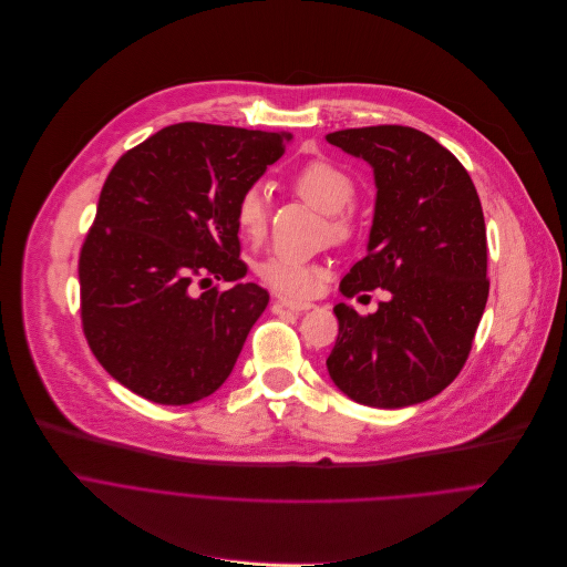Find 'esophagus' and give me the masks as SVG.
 Masks as SVG:
<instances>
[{
  "mask_svg": "<svg viewBox=\"0 0 567 567\" xmlns=\"http://www.w3.org/2000/svg\"><path fill=\"white\" fill-rule=\"evenodd\" d=\"M277 303H281L290 312H306V310L315 308V303H310V301H295V299H279Z\"/></svg>",
  "mask_w": 567,
  "mask_h": 567,
  "instance_id": "1",
  "label": "esophagus"
}]
</instances>
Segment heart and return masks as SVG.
I'll return each instance as SVG.
<instances>
[{
  "mask_svg": "<svg viewBox=\"0 0 567 567\" xmlns=\"http://www.w3.org/2000/svg\"><path fill=\"white\" fill-rule=\"evenodd\" d=\"M292 185L303 200L326 214H332L330 233L334 237L351 235V218L344 214V209L353 203L358 189L353 176L342 165H337L330 158H312L295 174ZM235 220L241 237L248 241L264 239L268 230V194L264 185H250L241 192L235 205ZM255 270L268 288L286 297L312 295L321 275L319 266L315 264L279 255L261 259Z\"/></svg>",
  "mask_w": 567,
  "mask_h": 567,
  "instance_id": "obj_1",
  "label": "heart"
}]
</instances>
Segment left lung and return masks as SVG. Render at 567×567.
Here are the masks:
<instances>
[{
    "label": "left lung",
    "mask_w": 567,
    "mask_h": 567,
    "mask_svg": "<svg viewBox=\"0 0 567 567\" xmlns=\"http://www.w3.org/2000/svg\"><path fill=\"white\" fill-rule=\"evenodd\" d=\"M373 169L375 209L367 257L339 284L347 297L384 288L362 317L332 310L339 334L326 367L334 386L375 409L431 400L467 362L485 312L487 235L481 198L461 161L431 136L400 125L328 134Z\"/></svg>",
    "instance_id": "1"
}]
</instances>
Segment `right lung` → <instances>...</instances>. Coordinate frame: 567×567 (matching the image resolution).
Masks as SVG:
<instances>
[{
  "label": "right lung",
  "instance_id": "right-lung-1",
  "mask_svg": "<svg viewBox=\"0 0 567 567\" xmlns=\"http://www.w3.org/2000/svg\"><path fill=\"white\" fill-rule=\"evenodd\" d=\"M290 141L178 123L113 165L78 268L86 342L113 380L172 406L228 380L270 299L241 281L235 205ZM194 276L236 286L194 296Z\"/></svg>",
  "mask_w": 567,
  "mask_h": 567
}]
</instances>
